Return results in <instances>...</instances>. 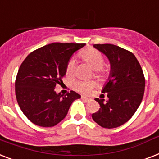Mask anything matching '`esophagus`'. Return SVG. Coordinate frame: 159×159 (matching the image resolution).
Here are the masks:
<instances>
[{"label": "esophagus", "mask_w": 159, "mask_h": 159, "mask_svg": "<svg viewBox=\"0 0 159 159\" xmlns=\"http://www.w3.org/2000/svg\"><path fill=\"white\" fill-rule=\"evenodd\" d=\"M82 99L83 100L84 102H89V101H90L89 98H87V97H82Z\"/></svg>", "instance_id": "esophagus-1"}]
</instances>
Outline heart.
<instances>
[{"mask_svg":"<svg viewBox=\"0 0 159 159\" xmlns=\"http://www.w3.org/2000/svg\"><path fill=\"white\" fill-rule=\"evenodd\" d=\"M80 56L92 69L96 71V74L101 77H105L107 76V70L103 67L105 60L104 57L100 53L99 51L96 50L94 48H89L82 51L80 53ZM74 72V61L70 60L66 66V76L67 77H72ZM95 87V83L93 82H76L73 84V88L76 91L82 92L83 94H89L92 88Z\"/></svg>","mask_w":159,"mask_h":159,"instance_id":"b5f03b06","label":"heart"}]
</instances>
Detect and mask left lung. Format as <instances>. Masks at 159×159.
Instances as JSON below:
<instances>
[{"label":"left lung","instance_id":"8db88e82","mask_svg":"<svg viewBox=\"0 0 159 159\" xmlns=\"http://www.w3.org/2000/svg\"><path fill=\"white\" fill-rule=\"evenodd\" d=\"M95 48L106 55L111 63L108 82L102 93L108 101L96 98L100 110L92 114L93 120L103 128H116L126 123L135 113L144 93L145 79L135 56L119 46L94 44Z\"/></svg>","mask_w":159,"mask_h":159}]
</instances>
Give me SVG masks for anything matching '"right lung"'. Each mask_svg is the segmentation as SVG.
<instances>
[{"label": "right lung", "instance_id": "add662e5", "mask_svg": "<svg viewBox=\"0 0 159 159\" xmlns=\"http://www.w3.org/2000/svg\"><path fill=\"white\" fill-rule=\"evenodd\" d=\"M86 43H53L33 51L19 68L16 96L24 115L36 125L52 127L66 117L75 100L81 98L71 91L57 94L54 88L62 83L65 70L72 54Z\"/></svg>", "mask_w": 159, "mask_h": 159}]
</instances>
